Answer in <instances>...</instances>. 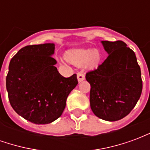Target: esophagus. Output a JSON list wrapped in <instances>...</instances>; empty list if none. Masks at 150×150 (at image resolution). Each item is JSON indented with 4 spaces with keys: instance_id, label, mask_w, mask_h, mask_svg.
<instances>
[{
    "instance_id": "esophagus-1",
    "label": "esophagus",
    "mask_w": 150,
    "mask_h": 150,
    "mask_svg": "<svg viewBox=\"0 0 150 150\" xmlns=\"http://www.w3.org/2000/svg\"><path fill=\"white\" fill-rule=\"evenodd\" d=\"M77 79H78L79 83H80L81 81H83V80L85 79L84 74H83V73H82V72H79L78 75H77Z\"/></svg>"
}]
</instances>
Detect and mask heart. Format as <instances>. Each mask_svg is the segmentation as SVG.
<instances>
[{
	"instance_id": "heart-1",
	"label": "heart",
	"mask_w": 150,
	"mask_h": 150,
	"mask_svg": "<svg viewBox=\"0 0 150 150\" xmlns=\"http://www.w3.org/2000/svg\"><path fill=\"white\" fill-rule=\"evenodd\" d=\"M66 59L78 67L84 65L88 70L96 68L100 60V54L97 50L79 49L71 50L66 54Z\"/></svg>"
}]
</instances>
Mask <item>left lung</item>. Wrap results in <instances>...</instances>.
Instances as JSON below:
<instances>
[{
    "label": "left lung",
    "mask_w": 150,
    "mask_h": 150,
    "mask_svg": "<svg viewBox=\"0 0 150 150\" xmlns=\"http://www.w3.org/2000/svg\"><path fill=\"white\" fill-rule=\"evenodd\" d=\"M108 54L104 62L86 74L91 85L90 105L96 116L116 121L135 107L142 91V73L135 53L122 41H102Z\"/></svg>",
    "instance_id": "8db88e82"
}]
</instances>
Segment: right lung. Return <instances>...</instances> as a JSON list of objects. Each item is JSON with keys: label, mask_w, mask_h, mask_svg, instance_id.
<instances>
[{"label": "right lung", "mask_w": 150, "mask_h": 150, "mask_svg": "<svg viewBox=\"0 0 150 150\" xmlns=\"http://www.w3.org/2000/svg\"><path fill=\"white\" fill-rule=\"evenodd\" d=\"M54 43L21 48L9 62L6 89L12 108L18 115L37 125L54 121L63 112L67 98L78 84L76 75L59 74L51 56Z\"/></svg>", "instance_id": "add662e5"}]
</instances>
